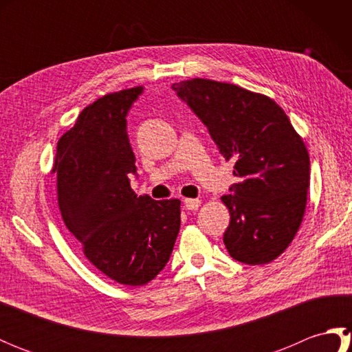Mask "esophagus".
<instances>
[{"mask_svg":"<svg viewBox=\"0 0 352 352\" xmlns=\"http://www.w3.org/2000/svg\"><path fill=\"white\" fill-rule=\"evenodd\" d=\"M184 201V207L188 208V210H198V207L201 206V201L199 199H192V198H186Z\"/></svg>","mask_w":352,"mask_h":352,"instance_id":"obj_1","label":"esophagus"}]
</instances>
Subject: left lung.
Returning <instances> with one entry per match:
<instances>
[{
	"label": "left lung",
	"instance_id": "1",
	"mask_svg": "<svg viewBox=\"0 0 352 352\" xmlns=\"http://www.w3.org/2000/svg\"><path fill=\"white\" fill-rule=\"evenodd\" d=\"M208 129L239 182L221 199L230 212L223 233L230 256L266 265L300 230L310 186L307 148L274 100L207 78L172 85Z\"/></svg>",
	"mask_w": 352,
	"mask_h": 352
}]
</instances>
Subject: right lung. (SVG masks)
<instances>
[{"mask_svg":"<svg viewBox=\"0 0 352 352\" xmlns=\"http://www.w3.org/2000/svg\"><path fill=\"white\" fill-rule=\"evenodd\" d=\"M144 87L107 94L89 104L58 139L57 199L65 226L104 275L144 286L166 266L180 231V199L136 197V157L126 111Z\"/></svg>","mask_w":352,"mask_h":352,"instance_id":"right-lung-1","label":"right lung"}]
</instances>
